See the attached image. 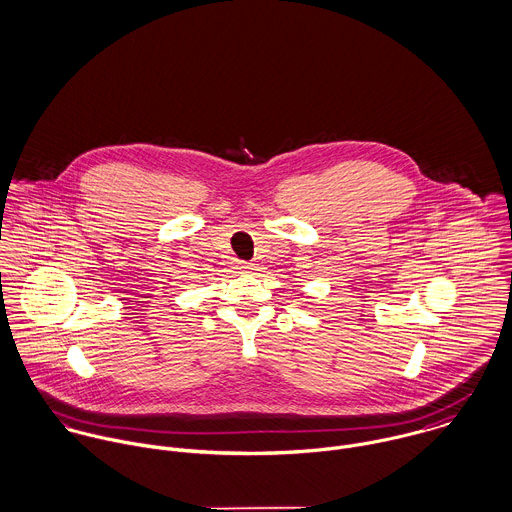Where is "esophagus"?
Masks as SVG:
<instances>
[{"mask_svg": "<svg viewBox=\"0 0 512 512\" xmlns=\"http://www.w3.org/2000/svg\"><path fill=\"white\" fill-rule=\"evenodd\" d=\"M238 270H240L242 274H248V272H252V270H254V266H252V264H248V262H240V264H238Z\"/></svg>", "mask_w": 512, "mask_h": 512, "instance_id": "esophagus-1", "label": "esophagus"}]
</instances>
